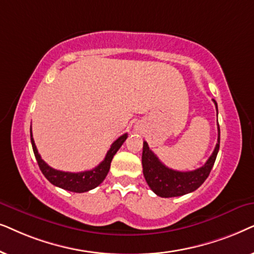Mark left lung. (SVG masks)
Returning <instances> with one entry per match:
<instances>
[{
    "label": "left lung",
    "instance_id": "left-lung-1",
    "mask_svg": "<svg viewBox=\"0 0 254 254\" xmlns=\"http://www.w3.org/2000/svg\"><path fill=\"white\" fill-rule=\"evenodd\" d=\"M212 101L217 109V103L215 100ZM219 134L221 132L218 125L217 144L210 158L202 167L189 172L174 171L165 166L157 155L150 150L146 141H144L141 164H143V173L148 187L160 197H175L196 190L209 177L214 166L219 150Z\"/></svg>",
    "mask_w": 254,
    "mask_h": 254
}]
</instances>
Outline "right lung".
I'll return each mask as SVG.
<instances>
[{
    "instance_id": "1",
    "label": "right lung",
    "mask_w": 254,
    "mask_h": 254,
    "mask_svg": "<svg viewBox=\"0 0 254 254\" xmlns=\"http://www.w3.org/2000/svg\"><path fill=\"white\" fill-rule=\"evenodd\" d=\"M30 136H31L33 153H35L37 162H38V166L40 168V171H42V173L44 174V177H45L52 185L65 189V190H69L73 192H84L88 190H92V189L96 188L97 186L102 184L103 180L107 177L108 172L110 170V164L114 155L116 154V152L120 150V147L123 145L125 139L127 138V133H124L123 136H121L118 139H116L113 144H111L109 151H108L106 154V158H104V160L101 162L100 165H97V166L95 168H93V170L80 172V173L63 172L50 167L38 153L35 140H33L32 138L31 127H30Z\"/></svg>"
}]
</instances>
